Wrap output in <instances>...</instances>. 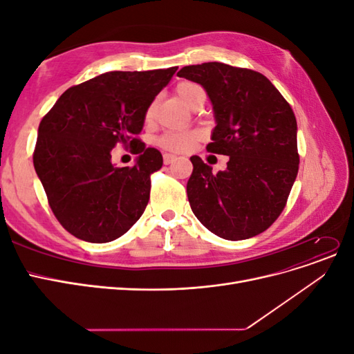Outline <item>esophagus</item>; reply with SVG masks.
Returning a JSON list of instances; mask_svg holds the SVG:
<instances>
[{
	"instance_id": "1",
	"label": "esophagus",
	"mask_w": 354,
	"mask_h": 354,
	"mask_svg": "<svg viewBox=\"0 0 354 354\" xmlns=\"http://www.w3.org/2000/svg\"><path fill=\"white\" fill-rule=\"evenodd\" d=\"M174 160H176V156H174V155H169V153H165V155H164V164H165V165L173 164Z\"/></svg>"
}]
</instances>
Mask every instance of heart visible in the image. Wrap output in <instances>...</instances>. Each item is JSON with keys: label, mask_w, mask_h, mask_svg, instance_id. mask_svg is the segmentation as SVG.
<instances>
[{"label": "heart", "mask_w": 354, "mask_h": 354, "mask_svg": "<svg viewBox=\"0 0 354 354\" xmlns=\"http://www.w3.org/2000/svg\"><path fill=\"white\" fill-rule=\"evenodd\" d=\"M176 93L178 95V99L181 100L185 106H189L194 103L195 99H198L199 95H205V91L202 90L201 85L195 82H189L183 81L177 85ZM156 109V103L152 102L147 106L146 109V120H152L155 115ZM199 140V134L196 131H181V133H165L160 136L159 138V145L162 146L167 151L171 152H186L189 149L194 147L196 142Z\"/></svg>", "instance_id": "1"}]
</instances>
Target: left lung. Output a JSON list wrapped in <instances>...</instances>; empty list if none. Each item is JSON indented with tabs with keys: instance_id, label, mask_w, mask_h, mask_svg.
Returning a JSON list of instances; mask_svg holds the SVG:
<instances>
[{
	"instance_id": "obj_1",
	"label": "left lung",
	"mask_w": 354,
	"mask_h": 354,
	"mask_svg": "<svg viewBox=\"0 0 354 354\" xmlns=\"http://www.w3.org/2000/svg\"><path fill=\"white\" fill-rule=\"evenodd\" d=\"M177 75L207 91L216 118L207 151L229 156L227 168L217 174L199 156L190 158V208L223 239L257 236L281 216L298 173L291 106L264 75L251 69L208 62L181 68Z\"/></svg>"
}]
</instances>
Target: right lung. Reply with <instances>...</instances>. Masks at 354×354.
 I'll use <instances>...</instances> for the list:
<instances>
[{"label": "right lung", "instance_id": "add662e5", "mask_svg": "<svg viewBox=\"0 0 354 354\" xmlns=\"http://www.w3.org/2000/svg\"><path fill=\"white\" fill-rule=\"evenodd\" d=\"M176 71L102 73L68 88L42 118L34 167L51 211L75 238L111 242L142 217L151 174L162 167V155L136 136L143 130L147 106ZM118 142L133 147L134 167L111 164Z\"/></svg>", "mask_w": 354, "mask_h": 354}]
</instances>
